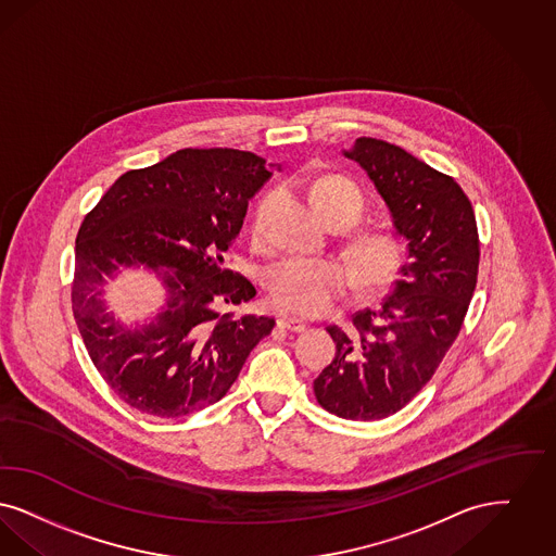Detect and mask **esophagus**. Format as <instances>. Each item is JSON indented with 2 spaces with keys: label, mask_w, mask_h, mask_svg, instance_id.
<instances>
[{
  "label": "esophagus",
  "mask_w": 556,
  "mask_h": 556,
  "mask_svg": "<svg viewBox=\"0 0 556 556\" xmlns=\"http://www.w3.org/2000/svg\"><path fill=\"white\" fill-rule=\"evenodd\" d=\"M278 326H280V328H285V330H289V332H305V328H307V324H305L303 319L287 317V315L278 319Z\"/></svg>",
  "instance_id": "esophagus-1"
}]
</instances>
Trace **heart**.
<instances>
[{"mask_svg":"<svg viewBox=\"0 0 556 556\" xmlns=\"http://www.w3.org/2000/svg\"><path fill=\"white\" fill-rule=\"evenodd\" d=\"M315 210L328 224L355 226L365 212L363 194L342 176H324L312 185ZM260 230V224H255ZM346 262L363 290L384 289L405 262V242L392 230H362L344 244ZM351 287V271L339 260L289 257L267 274V292L276 309L285 314H326Z\"/></svg>","mask_w":556,"mask_h":556,"instance_id":"obj_1","label":"heart"}]
</instances>
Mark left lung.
<instances>
[{
	"mask_svg": "<svg viewBox=\"0 0 556 556\" xmlns=\"http://www.w3.org/2000/svg\"><path fill=\"white\" fill-rule=\"evenodd\" d=\"M357 162L407 241V264L380 309L328 326L337 357L314 380L317 403L342 419L371 421L403 409L430 382L459 337L480 266L473 207L459 185L405 149L362 137Z\"/></svg>",
	"mask_w": 556,
	"mask_h": 556,
	"instance_id": "obj_1",
	"label": "left lung"
}]
</instances>
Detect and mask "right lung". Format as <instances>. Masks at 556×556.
Returning <instances> with one entry per match:
<instances>
[{
	"label": "right lung",
	"instance_id": "right-lung-1",
	"mask_svg": "<svg viewBox=\"0 0 556 556\" xmlns=\"http://www.w3.org/2000/svg\"><path fill=\"white\" fill-rule=\"evenodd\" d=\"M269 168L251 151L180 149L122 174L80 224L74 319L97 371L128 407L182 417L214 405L271 332V317L228 312L251 301L255 287L222 257ZM151 273L167 305L155 323L128 329L102 294L116 277Z\"/></svg>",
	"mask_w": 556,
	"mask_h": 556
}]
</instances>
